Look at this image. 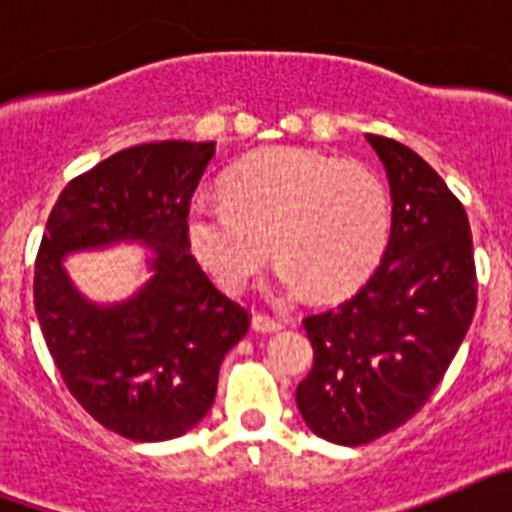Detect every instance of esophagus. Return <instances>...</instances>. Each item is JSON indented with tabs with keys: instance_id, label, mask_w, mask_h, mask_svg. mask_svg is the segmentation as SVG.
Wrapping results in <instances>:
<instances>
[{
	"instance_id": "34e87169",
	"label": "esophagus",
	"mask_w": 512,
	"mask_h": 512,
	"mask_svg": "<svg viewBox=\"0 0 512 512\" xmlns=\"http://www.w3.org/2000/svg\"><path fill=\"white\" fill-rule=\"evenodd\" d=\"M251 328L256 330V333H277V330H282V323L274 318H269V315H261V312H256L251 318Z\"/></svg>"
}]
</instances>
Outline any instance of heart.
Returning <instances> with one entry per match:
<instances>
[{
	"label": "heart",
	"mask_w": 512,
	"mask_h": 512,
	"mask_svg": "<svg viewBox=\"0 0 512 512\" xmlns=\"http://www.w3.org/2000/svg\"><path fill=\"white\" fill-rule=\"evenodd\" d=\"M228 200L194 197L184 233L220 289L238 295L274 243L284 295L341 297L366 282L390 238L384 182L359 161L310 148L251 153L225 179Z\"/></svg>",
	"instance_id": "obj_1"
}]
</instances>
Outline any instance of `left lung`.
Masks as SVG:
<instances>
[{
  "instance_id": "obj_1",
  "label": "left lung",
  "mask_w": 512,
  "mask_h": 512,
  "mask_svg": "<svg viewBox=\"0 0 512 512\" xmlns=\"http://www.w3.org/2000/svg\"><path fill=\"white\" fill-rule=\"evenodd\" d=\"M366 140L390 182V241L351 300L305 318L315 361L297 387L307 428L341 446L374 441L423 408L477 307L461 202L408 146L382 135Z\"/></svg>"
}]
</instances>
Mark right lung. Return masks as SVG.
<instances>
[{"label":"right lung","instance_id":"1","mask_svg":"<svg viewBox=\"0 0 512 512\" xmlns=\"http://www.w3.org/2000/svg\"><path fill=\"white\" fill-rule=\"evenodd\" d=\"M215 143L125 148L66 184L35 261V312L63 382L94 420L130 441H169L212 408L248 312L189 253L184 215ZM120 242L152 248V279L128 301L92 303L62 261Z\"/></svg>","mask_w":512,"mask_h":512}]
</instances>
